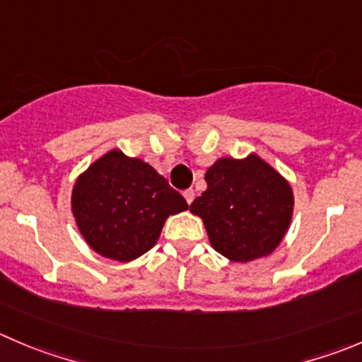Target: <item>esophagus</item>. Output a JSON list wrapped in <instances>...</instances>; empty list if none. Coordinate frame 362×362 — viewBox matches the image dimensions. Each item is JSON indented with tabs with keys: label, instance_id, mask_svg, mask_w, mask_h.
<instances>
[{
	"label": "esophagus",
	"instance_id": "34e87169",
	"mask_svg": "<svg viewBox=\"0 0 362 362\" xmlns=\"http://www.w3.org/2000/svg\"><path fill=\"white\" fill-rule=\"evenodd\" d=\"M184 198H185V202H187L189 205H191L192 199H194V189H187V191L184 192Z\"/></svg>",
	"mask_w": 362,
	"mask_h": 362
}]
</instances>
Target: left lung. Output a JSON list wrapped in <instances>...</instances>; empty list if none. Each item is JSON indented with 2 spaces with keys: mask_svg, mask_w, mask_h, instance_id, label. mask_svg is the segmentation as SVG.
Here are the masks:
<instances>
[{
  "mask_svg": "<svg viewBox=\"0 0 362 362\" xmlns=\"http://www.w3.org/2000/svg\"><path fill=\"white\" fill-rule=\"evenodd\" d=\"M206 191L191 203L210 245L237 263L272 255L293 216L290 182L256 153L221 157L205 173Z\"/></svg>",
  "mask_w": 362,
  "mask_h": 362,
  "instance_id": "obj_1",
  "label": "left lung"
}]
</instances>
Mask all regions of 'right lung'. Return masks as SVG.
Masks as SVG:
<instances>
[{"label":"right lung","mask_w":362,"mask_h":362,"mask_svg":"<svg viewBox=\"0 0 362 362\" xmlns=\"http://www.w3.org/2000/svg\"><path fill=\"white\" fill-rule=\"evenodd\" d=\"M70 209L97 255L132 262L157 244L168 217L189 205L148 163L115 148L76 178Z\"/></svg>","instance_id":"1"}]
</instances>
